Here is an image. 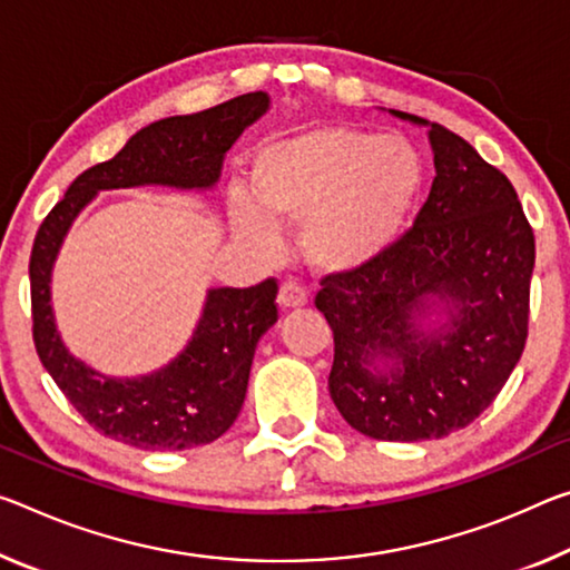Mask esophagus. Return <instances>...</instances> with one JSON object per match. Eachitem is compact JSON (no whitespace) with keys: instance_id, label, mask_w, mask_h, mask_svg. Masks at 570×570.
<instances>
[{"instance_id":"1","label":"esophagus","mask_w":570,"mask_h":570,"mask_svg":"<svg viewBox=\"0 0 570 570\" xmlns=\"http://www.w3.org/2000/svg\"><path fill=\"white\" fill-rule=\"evenodd\" d=\"M306 302H309V292L296 278H286L282 288H278V306L282 309H299Z\"/></svg>"}]
</instances>
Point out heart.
I'll list each match as a JSON object with an SVG mask.
<instances>
[{
  "instance_id": "heart-1",
  "label": "heart",
  "mask_w": 570,
  "mask_h": 570,
  "mask_svg": "<svg viewBox=\"0 0 570 570\" xmlns=\"http://www.w3.org/2000/svg\"><path fill=\"white\" fill-rule=\"evenodd\" d=\"M423 187L409 141L352 126H317L256 151L250 193L233 195L243 238L274 246V225H299L304 256L330 274L381 261L403 236Z\"/></svg>"
}]
</instances>
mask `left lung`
<instances>
[{"label":"left lung","mask_w":570,"mask_h":570,"mask_svg":"<svg viewBox=\"0 0 570 570\" xmlns=\"http://www.w3.org/2000/svg\"><path fill=\"white\" fill-rule=\"evenodd\" d=\"M429 139L436 177L413 228L373 266L324 276L314 299L334 337L332 401L352 429L381 441L469 426L528 340L535 236L518 193L446 126L431 124ZM436 301L450 320L423 333ZM381 358L394 367L381 371Z\"/></svg>","instance_id":"8db88e82"}]
</instances>
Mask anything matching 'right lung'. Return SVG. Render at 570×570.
I'll use <instances>...</instances> for the list:
<instances>
[{
    "instance_id": "obj_1",
    "label": "right lung",
    "mask_w": 570,
    "mask_h": 570,
    "mask_svg": "<svg viewBox=\"0 0 570 570\" xmlns=\"http://www.w3.org/2000/svg\"><path fill=\"white\" fill-rule=\"evenodd\" d=\"M268 108L264 90L243 94L200 114L144 126L114 159L86 169L40 223L30 253L32 340L40 363L98 433L151 451L210 444L238 419L256 345L278 320V284L213 288L195 337L175 363L137 381H114L76 360L52 322L50 271L66 233L98 189L169 185L207 189L218 183L223 155Z\"/></svg>"
}]
</instances>
